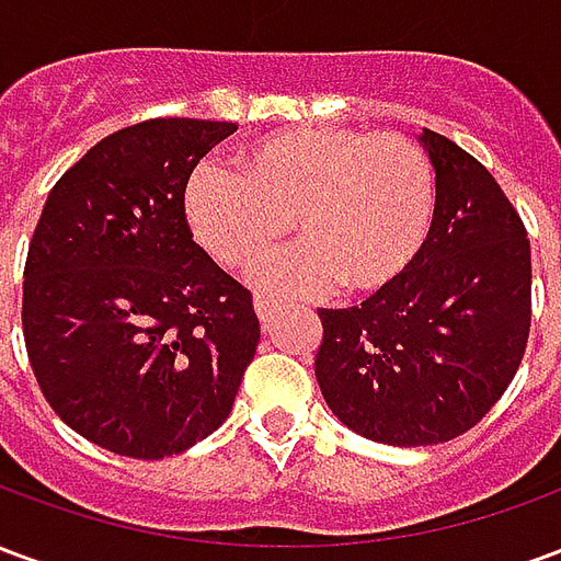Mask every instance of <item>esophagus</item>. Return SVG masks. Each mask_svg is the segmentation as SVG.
<instances>
[{
    "instance_id": "obj_1",
    "label": "esophagus",
    "mask_w": 561,
    "mask_h": 561,
    "mask_svg": "<svg viewBox=\"0 0 561 561\" xmlns=\"http://www.w3.org/2000/svg\"><path fill=\"white\" fill-rule=\"evenodd\" d=\"M279 304H273V300H255V312L257 318H261V324H264V330L273 328V321H276V316H279Z\"/></svg>"
}]
</instances>
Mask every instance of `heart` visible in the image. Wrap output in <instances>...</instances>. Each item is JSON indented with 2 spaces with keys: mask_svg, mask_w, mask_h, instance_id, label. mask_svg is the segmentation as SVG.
I'll list each match as a JSON object with an SVG mask.
<instances>
[{
  "mask_svg": "<svg viewBox=\"0 0 561 561\" xmlns=\"http://www.w3.org/2000/svg\"><path fill=\"white\" fill-rule=\"evenodd\" d=\"M237 176L201 168L183 188L188 231L221 267L249 270L291 228L304 243L255 273L270 297H309L340 282L376 294L426 243L433 164L414 140L342 126L273 131L233 156Z\"/></svg>",
  "mask_w": 561,
  "mask_h": 561,
  "instance_id": "obj_1",
  "label": "heart"
}]
</instances>
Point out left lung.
Returning a JSON list of instances; mask_svg holds the SVG:
<instances>
[{"instance_id": "1", "label": "left lung", "mask_w": 561, "mask_h": 561, "mask_svg": "<svg viewBox=\"0 0 561 561\" xmlns=\"http://www.w3.org/2000/svg\"><path fill=\"white\" fill-rule=\"evenodd\" d=\"M435 171L426 243L400 279L348 309H321L318 388L364 438L450 442L490 412L517 373L531 321L526 228L493 173L423 128Z\"/></svg>"}]
</instances>
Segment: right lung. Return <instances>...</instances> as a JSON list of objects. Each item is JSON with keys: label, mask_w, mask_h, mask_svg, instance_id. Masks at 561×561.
Instances as JSON below:
<instances>
[{"label": "right lung", "mask_w": 561, "mask_h": 561, "mask_svg": "<svg viewBox=\"0 0 561 561\" xmlns=\"http://www.w3.org/2000/svg\"><path fill=\"white\" fill-rule=\"evenodd\" d=\"M233 123L114 131L47 195L23 270L44 400L119 457L183 454L231 414L261 328L252 294L192 240L183 188Z\"/></svg>", "instance_id": "right-lung-1"}]
</instances>
